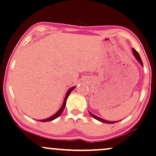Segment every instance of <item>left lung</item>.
Wrapping results in <instances>:
<instances>
[{
    "mask_svg": "<svg viewBox=\"0 0 156 156\" xmlns=\"http://www.w3.org/2000/svg\"><path fill=\"white\" fill-rule=\"evenodd\" d=\"M133 54H134V55H135V58L137 59V60H138V62H140V64L142 65V66H143V61H142V60H141V58H140V55L138 54V52H137V51H136L134 48H133ZM89 112L90 115L91 116V117H94V119H97V120H98V121H100V122H104V123H107V124H113V123H115V122H110V121H106V120H105V119H101V118H100V117H97V116L94 115V114H93L92 113H90V112Z\"/></svg>",
    "mask_w": 156,
    "mask_h": 156,
    "instance_id": "1",
    "label": "left lung"
}]
</instances>
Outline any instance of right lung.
Returning a JSON list of instances; mask_svg holds the SVG:
<instances>
[{"label": "right lung", "mask_w": 156, "mask_h": 156, "mask_svg": "<svg viewBox=\"0 0 156 156\" xmlns=\"http://www.w3.org/2000/svg\"><path fill=\"white\" fill-rule=\"evenodd\" d=\"M74 88H75V87H73V88H70V89L68 90V93H67V94H66V97H65V99H64L63 104H62V106H61V108H60V109L58 110V112H57V113H55V114H54V115H52V117H50L47 118V119H42V120H39V121H41V122H50V121H52V120H53V119H56V118H58V117H59V116H60V114L62 113V112H63V110H64L65 107H66V101H67V98H68V96L70 95V92H71L72 90L74 89Z\"/></svg>", "instance_id": "obj_1"}]
</instances>
